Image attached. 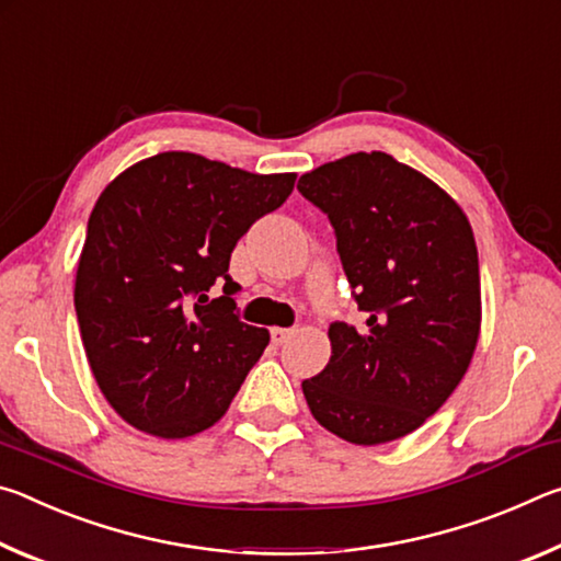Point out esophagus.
<instances>
[{
    "mask_svg": "<svg viewBox=\"0 0 561 561\" xmlns=\"http://www.w3.org/2000/svg\"><path fill=\"white\" fill-rule=\"evenodd\" d=\"M294 336V329H282V327H274L272 329V344L274 346H282L287 344V341Z\"/></svg>",
    "mask_w": 561,
    "mask_h": 561,
    "instance_id": "obj_1",
    "label": "esophagus"
}]
</instances>
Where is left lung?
<instances>
[{
    "label": "left lung",
    "instance_id": "1",
    "mask_svg": "<svg viewBox=\"0 0 561 561\" xmlns=\"http://www.w3.org/2000/svg\"><path fill=\"white\" fill-rule=\"evenodd\" d=\"M329 215L364 327H329L327 368L301 383L311 415L354 445L403 438L468 371L480 336V264L462 207L393 156L351 153L299 178Z\"/></svg>",
    "mask_w": 561,
    "mask_h": 561
}]
</instances>
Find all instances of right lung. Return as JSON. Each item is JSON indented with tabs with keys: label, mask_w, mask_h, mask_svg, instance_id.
<instances>
[{
	"label": "right lung",
	"mask_w": 561,
	"mask_h": 561,
	"mask_svg": "<svg viewBox=\"0 0 561 561\" xmlns=\"http://www.w3.org/2000/svg\"><path fill=\"white\" fill-rule=\"evenodd\" d=\"M294 180L168 150L99 195L73 304L93 378L133 428L178 440L227 413L270 344L267 329L237 317L230 254ZM215 283L224 294L213 300Z\"/></svg>",
	"instance_id": "obj_1"
}]
</instances>
